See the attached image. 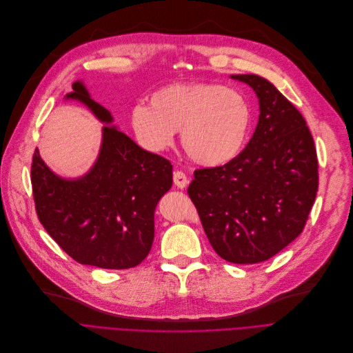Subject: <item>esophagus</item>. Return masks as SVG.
<instances>
[{"instance_id":"esophagus-1","label":"esophagus","mask_w":353,"mask_h":353,"mask_svg":"<svg viewBox=\"0 0 353 353\" xmlns=\"http://www.w3.org/2000/svg\"><path fill=\"white\" fill-rule=\"evenodd\" d=\"M174 183H175V187L183 190V188L187 187L188 178H187V175L183 174L182 171H175V172H174Z\"/></svg>"}]
</instances>
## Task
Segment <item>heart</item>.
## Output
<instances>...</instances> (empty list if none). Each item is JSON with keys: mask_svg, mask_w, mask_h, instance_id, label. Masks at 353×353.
Returning <instances> with one entry per match:
<instances>
[{"mask_svg": "<svg viewBox=\"0 0 353 353\" xmlns=\"http://www.w3.org/2000/svg\"><path fill=\"white\" fill-rule=\"evenodd\" d=\"M253 121L248 99L216 83H174L157 90L149 108L137 106L132 125L139 141L161 150L181 132L185 154L203 166L225 165L244 149Z\"/></svg>", "mask_w": 353, "mask_h": 353, "instance_id": "b5f03b06", "label": "heart"}]
</instances>
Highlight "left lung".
<instances>
[{
  "mask_svg": "<svg viewBox=\"0 0 353 353\" xmlns=\"http://www.w3.org/2000/svg\"><path fill=\"white\" fill-rule=\"evenodd\" d=\"M259 97L257 128L241 154L195 170L188 187L215 253L236 264L276 256L303 231L317 187V155L305 117L270 81L232 74Z\"/></svg>",
  "mask_w": 353,
  "mask_h": 353,
  "instance_id": "8db88e82",
  "label": "left lung"
}]
</instances>
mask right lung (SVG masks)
<instances>
[{
	"instance_id": "obj_1",
	"label": "right lung",
	"mask_w": 353,
	"mask_h": 353,
	"mask_svg": "<svg viewBox=\"0 0 353 353\" xmlns=\"http://www.w3.org/2000/svg\"><path fill=\"white\" fill-rule=\"evenodd\" d=\"M67 97L80 100L102 122H112L109 110L90 99L81 81ZM31 185L39 220L64 253L80 264L123 270L149 254L155 208L172 187V165L105 126L89 174L63 179L48 170L36 149Z\"/></svg>"
}]
</instances>
